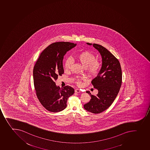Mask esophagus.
Returning <instances> with one entry per match:
<instances>
[{"label": "esophagus", "mask_w": 150, "mask_h": 150, "mask_svg": "<svg viewBox=\"0 0 150 150\" xmlns=\"http://www.w3.org/2000/svg\"><path fill=\"white\" fill-rule=\"evenodd\" d=\"M81 92V91L80 90H79V89H75V92L76 93H80V92Z\"/></svg>", "instance_id": "1"}]
</instances>
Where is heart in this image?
I'll return each instance as SVG.
<instances>
[{
  "label": "heart",
  "instance_id": "obj_1",
  "mask_svg": "<svg viewBox=\"0 0 150 150\" xmlns=\"http://www.w3.org/2000/svg\"><path fill=\"white\" fill-rule=\"evenodd\" d=\"M75 58L77 62L85 68L86 71L89 76H96L101 68V62L96 59L94 54L90 51L85 50L81 52L76 55ZM73 64V60L71 58H67L65 62V69L69 70ZM85 79V77H77L76 78V83L78 85L80 86L82 84V80Z\"/></svg>",
  "mask_w": 150,
  "mask_h": 150
}]
</instances>
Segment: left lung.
<instances>
[{
  "instance_id": "8db88e82",
  "label": "left lung",
  "mask_w": 150,
  "mask_h": 150,
  "mask_svg": "<svg viewBox=\"0 0 150 150\" xmlns=\"http://www.w3.org/2000/svg\"><path fill=\"white\" fill-rule=\"evenodd\" d=\"M99 51L102 57V66L99 74L91 81L98 91L97 95H90L91 100L84 105L85 109L92 113H100L108 109L117 96L121 86L122 74L120 62L105 47L97 44L86 43Z\"/></svg>"
}]
</instances>
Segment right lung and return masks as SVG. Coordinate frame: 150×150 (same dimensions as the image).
<instances>
[{"instance_id":"add662e5","label":"right lung","mask_w":150,"mask_h":150,"mask_svg":"<svg viewBox=\"0 0 150 150\" xmlns=\"http://www.w3.org/2000/svg\"><path fill=\"white\" fill-rule=\"evenodd\" d=\"M76 45L69 42L51 44L42 51L34 66L33 77L37 97L47 111H62L67 106L69 97L74 93L71 86L60 88L56 86L55 81L64 73V56Z\"/></svg>"}]
</instances>
